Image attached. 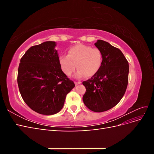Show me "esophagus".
<instances>
[{
	"label": "esophagus",
	"mask_w": 154,
	"mask_h": 154,
	"mask_svg": "<svg viewBox=\"0 0 154 154\" xmlns=\"http://www.w3.org/2000/svg\"><path fill=\"white\" fill-rule=\"evenodd\" d=\"M74 83H75L76 85H78V84H80L81 82H74Z\"/></svg>",
	"instance_id": "34e87169"
}]
</instances>
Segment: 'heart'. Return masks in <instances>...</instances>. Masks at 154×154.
<instances>
[{
  "mask_svg": "<svg viewBox=\"0 0 154 154\" xmlns=\"http://www.w3.org/2000/svg\"><path fill=\"white\" fill-rule=\"evenodd\" d=\"M59 63L63 72L71 76L76 69L78 68L76 76H92L99 71L102 63L101 51L97 48L84 44H77L68 50L67 55H62Z\"/></svg>",
  "mask_w": 154,
  "mask_h": 154,
  "instance_id": "b5f03b06",
  "label": "heart"
}]
</instances>
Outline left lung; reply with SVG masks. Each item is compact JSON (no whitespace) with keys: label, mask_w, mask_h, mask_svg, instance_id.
Listing matches in <instances>:
<instances>
[{"label":"left lung","mask_w":154,"mask_h":154,"mask_svg":"<svg viewBox=\"0 0 154 154\" xmlns=\"http://www.w3.org/2000/svg\"><path fill=\"white\" fill-rule=\"evenodd\" d=\"M102 53L99 71L91 79L83 82L86 92L83 103L88 109L101 112L117 105L124 96L128 80V62L119 49L98 40L94 44Z\"/></svg>","instance_id":"left-lung-1"}]
</instances>
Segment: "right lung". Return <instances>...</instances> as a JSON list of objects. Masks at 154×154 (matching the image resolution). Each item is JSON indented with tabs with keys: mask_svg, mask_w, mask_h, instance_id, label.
<instances>
[{
	"mask_svg": "<svg viewBox=\"0 0 154 154\" xmlns=\"http://www.w3.org/2000/svg\"><path fill=\"white\" fill-rule=\"evenodd\" d=\"M56 46L53 41L32 46L20 59L18 69L22 99L32 110L46 116L59 112L75 87L62 71Z\"/></svg>",
	"mask_w": 154,
	"mask_h": 154,
	"instance_id": "add662e5",
	"label": "right lung"
}]
</instances>
